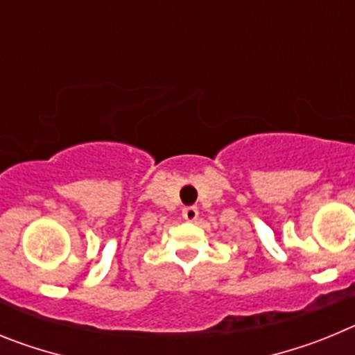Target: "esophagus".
Returning <instances> with one entry per match:
<instances>
[{"mask_svg":"<svg viewBox=\"0 0 355 355\" xmlns=\"http://www.w3.org/2000/svg\"><path fill=\"white\" fill-rule=\"evenodd\" d=\"M183 216L187 218V220H196L197 216H199V209H197V206H184L183 208Z\"/></svg>","mask_w":355,"mask_h":355,"instance_id":"esophagus-1","label":"esophagus"}]
</instances>
